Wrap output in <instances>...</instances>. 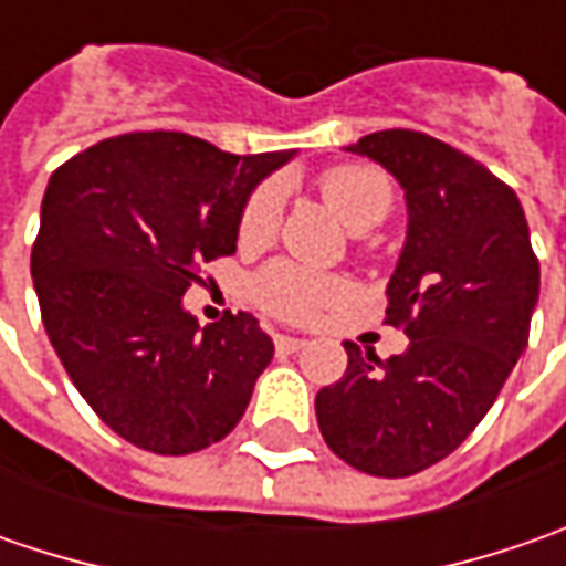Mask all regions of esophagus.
I'll use <instances>...</instances> for the list:
<instances>
[{
  "label": "esophagus",
  "mask_w": 566,
  "mask_h": 566,
  "mask_svg": "<svg viewBox=\"0 0 566 566\" xmlns=\"http://www.w3.org/2000/svg\"><path fill=\"white\" fill-rule=\"evenodd\" d=\"M273 346H276V353H298V349H305L308 343L302 337H286V334H276L273 337Z\"/></svg>",
  "instance_id": "1"
}]
</instances>
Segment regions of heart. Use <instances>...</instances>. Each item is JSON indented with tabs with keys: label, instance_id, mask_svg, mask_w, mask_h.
<instances>
[{
	"label": "heart",
	"instance_id": "b5f03b06",
	"mask_svg": "<svg viewBox=\"0 0 566 566\" xmlns=\"http://www.w3.org/2000/svg\"><path fill=\"white\" fill-rule=\"evenodd\" d=\"M321 195L353 229L375 227L394 207L390 179L380 169L365 164L327 169L321 176ZM280 210H283V188L276 182L258 188L239 217V239L245 245L271 242L273 232L280 227ZM349 293H353V286L343 276L305 271L290 261H273L251 280L254 302L283 321H312L317 312L346 302Z\"/></svg>",
	"mask_w": 566,
	"mask_h": 566
}]
</instances>
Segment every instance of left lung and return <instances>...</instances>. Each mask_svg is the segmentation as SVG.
Wrapping results in <instances>:
<instances>
[{
    "label": "left lung",
    "mask_w": 566,
    "mask_h": 566,
    "mask_svg": "<svg viewBox=\"0 0 566 566\" xmlns=\"http://www.w3.org/2000/svg\"><path fill=\"white\" fill-rule=\"evenodd\" d=\"M406 191V245L387 283V324L409 349L380 361L346 346V375L317 390L327 447L353 469L402 479L450 457L485 419L526 349L538 258L526 213L469 154L390 128L349 144Z\"/></svg>",
    "instance_id": "obj_1"
}]
</instances>
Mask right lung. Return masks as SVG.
<instances>
[{
	"instance_id": "add662e5",
	"label": "right lung",
	"mask_w": 566,
	"mask_h": 566,
	"mask_svg": "<svg viewBox=\"0 0 566 566\" xmlns=\"http://www.w3.org/2000/svg\"><path fill=\"white\" fill-rule=\"evenodd\" d=\"M293 150L227 154L182 132H132L53 172L31 276L77 394L128 444L182 457L239 424L273 339L249 312L201 327L198 264L235 251L239 217Z\"/></svg>"
}]
</instances>
